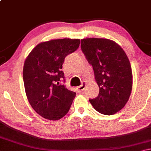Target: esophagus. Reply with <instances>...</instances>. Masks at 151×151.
Segmentation results:
<instances>
[{"label": "esophagus", "instance_id": "obj_1", "mask_svg": "<svg viewBox=\"0 0 151 151\" xmlns=\"http://www.w3.org/2000/svg\"><path fill=\"white\" fill-rule=\"evenodd\" d=\"M85 83H83V84H81L80 86H79L77 87V91H79V92H81V91H84V89H85Z\"/></svg>", "mask_w": 151, "mask_h": 151}]
</instances>
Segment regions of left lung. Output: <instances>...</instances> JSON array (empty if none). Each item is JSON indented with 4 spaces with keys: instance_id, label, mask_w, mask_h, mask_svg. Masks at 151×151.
<instances>
[{
    "instance_id": "obj_1",
    "label": "left lung",
    "mask_w": 151,
    "mask_h": 151,
    "mask_svg": "<svg viewBox=\"0 0 151 151\" xmlns=\"http://www.w3.org/2000/svg\"><path fill=\"white\" fill-rule=\"evenodd\" d=\"M81 49L93 67L99 87L96 98L89 101L96 111L112 115L124 107L132 90L131 64L117 43L104 38L81 40Z\"/></svg>"
}]
</instances>
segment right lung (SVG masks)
I'll return each mask as SVG.
<instances>
[{
  "instance_id": "add662e5",
  "label": "right lung",
  "mask_w": 151,
  "mask_h": 151,
  "mask_svg": "<svg viewBox=\"0 0 151 151\" xmlns=\"http://www.w3.org/2000/svg\"><path fill=\"white\" fill-rule=\"evenodd\" d=\"M78 39L52 40L38 44L25 60L23 81L31 106L41 116L58 120L67 114L76 96L66 88L62 65L78 49Z\"/></svg>"
}]
</instances>
